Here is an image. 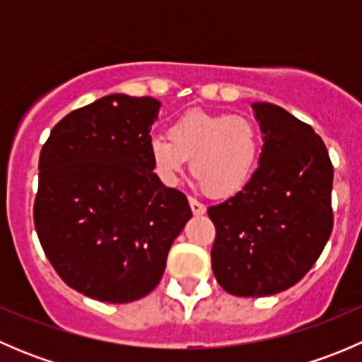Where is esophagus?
<instances>
[{"label": "esophagus", "mask_w": 362, "mask_h": 362, "mask_svg": "<svg viewBox=\"0 0 362 362\" xmlns=\"http://www.w3.org/2000/svg\"><path fill=\"white\" fill-rule=\"evenodd\" d=\"M189 204H191V210H192V214H194V215H203L204 211H206V206H204L203 203H199L198 199L189 198Z\"/></svg>", "instance_id": "1"}]
</instances>
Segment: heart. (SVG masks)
<instances>
[{"label":"heart","instance_id":"obj_1","mask_svg":"<svg viewBox=\"0 0 362 362\" xmlns=\"http://www.w3.org/2000/svg\"><path fill=\"white\" fill-rule=\"evenodd\" d=\"M168 134L170 138L154 134L148 140L156 177L173 187L191 159L192 177L214 198L242 191L261 151L257 127L243 115L191 110L173 120Z\"/></svg>","mask_w":362,"mask_h":362}]
</instances>
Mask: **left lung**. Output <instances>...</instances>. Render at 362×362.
Wrapping results in <instances>:
<instances>
[{
  "label": "left lung",
  "mask_w": 362,
  "mask_h": 362,
  "mask_svg": "<svg viewBox=\"0 0 362 362\" xmlns=\"http://www.w3.org/2000/svg\"><path fill=\"white\" fill-rule=\"evenodd\" d=\"M259 166L233 198L208 208L217 229L211 269L226 293L279 294L298 284L333 231V164L322 138L272 103H252Z\"/></svg>",
  "instance_id": "1"
}]
</instances>
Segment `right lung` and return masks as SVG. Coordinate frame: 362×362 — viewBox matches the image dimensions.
I'll return each mask as SVG.
<instances>
[{
    "label": "right lung",
    "instance_id": "right-lung-1",
    "mask_svg": "<svg viewBox=\"0 0 362 362\" xmlns=\"http://www.w3.org/2000/svg\"><path fill=\"white\" fill-rule=\"evenodd\" d=\"M154 98L108 94L68 113L40 152L35 228L66 286L129 303L156 289L187 198L156 177L148 156Z\"/></svg>",
    "mask_w": 362,
    "mask_h": 362
}]
</instances>
